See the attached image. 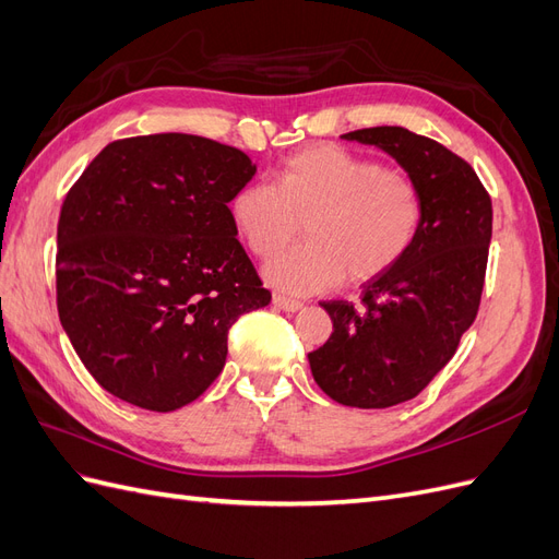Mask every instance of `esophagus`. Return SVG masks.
Listing matches in <instances>:
<instances>
[{"mask_svg": "<svg viewBox=\"0 0 559 559\" xmlns=\"http://www.w3.org/2000/svg\"><path fill=\"white\" fill-rule=\"evenodd\" d=\"M273 306H275L277 310H282V312H298V310L302 308V302L275 294V296H273Z\"/></svg>", "mask_w": 559, "mask_h": 559, "instance_id": "obj_1", "label": "esophagus"}]
</instances>
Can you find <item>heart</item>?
<instances>
[{
    "instance_id": "b5f03b06",
    "label": "heart",
    "mask_w": 559,
    "mask_h": 559,
    "mask_svg": "<svg viewBox=\"0 0 559 559\" xmlns=\"http://www.w3.org/2000/svg\"><path fill=\"white\" fill-rule=\"evenodd\" d=\"M230 222L257 259L292 247L306 226L308 245L265 265L280 292L306 296L389 273L425 226V193L405 173L337 144L289 156L277 183L249 181L230 198Z\"/></svg>"
}]
</instances>
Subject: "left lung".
Wrapping results in <instances>:
<instances>
[{
	"label": "left lung",
	"instance_id": "left-lung-1",
	"mask_svg": "<svg viewBox=\"0 0 559 559\" xmlns=\"http://www.w3.org/2000/svg\"><path fill=\"white\" fill-rule=\"evenodd\" d=\"M343 140L378 146L419 183L425 226L389 273L364 284L361 306L321 302L333 333L308 359L314 382L333 401L392 408L436 378L478 314L492 200L466 160L421 134L380 126Z\"/></svg>",
	"mask_w": 559,
	"mask_h": 559
}]
</instances>
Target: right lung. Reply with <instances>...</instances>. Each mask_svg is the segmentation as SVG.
Here are the masks:
<instances>
[{"label": "right lung", "mask_w": 559, "mask_h": 559, "mask_svg": "<svg viewBox=\"0 0 559 559\" xmlns=\"http://www.w3.org/2000/svg\"><path fill=\"white\" fill-rule=\"evenodd\" d=\"M257 175L240 148L183 132L107 144L62 202V329L109 394L170 413L224 370L228 329L265 308L228 202Z\"/></svg>", "instance_id": "right-lung-1"}]
</instances>
